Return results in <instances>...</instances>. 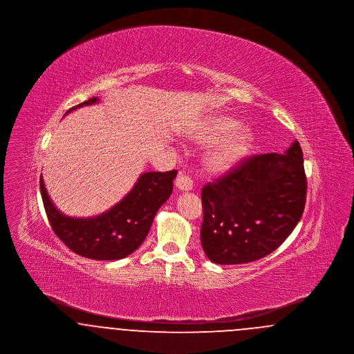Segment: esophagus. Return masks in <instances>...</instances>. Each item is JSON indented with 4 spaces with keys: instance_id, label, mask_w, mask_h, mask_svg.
<instances>
[{
    "instance_id": "esophagus-1",
    "label": "esophagus",
    "mask_w": 354,
    "mask_h": 354,
    "mask_svg": "<svg viewBox=\"0 0 354 354\" xmlns=\"http://www.w3.org/2000/svg\"><path fill=\"white\" fill-rule=\"evenodd\" d=\"M175 185L182 191H189L192 188V185H194V182H192V179L188 175H185L183 172H179Z\"/></svg>"
}]
</instances>
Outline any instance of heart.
<instances>
[{
	"label": "heart",
	"mask_w": 354,
	"mask_h": 354,
	"mask_svg": "<svg viewBox=\"0 0 354 354\" xmlns=\"http://www.w3.org/2000/svg\"><path fill=\"white\" fill-rule=\"evenodd\" d=\"M237 126L239 123L235 119L214 118L205 123L202 131L198 135V139L205 143L215 142L229 135L207 155L205 162L211 171L223 172L231 169L248 151L252 140L251 133L247 129H240L235 131Z\"/></svg>",
	"instance_id": "obj_1"
}]
</instances>
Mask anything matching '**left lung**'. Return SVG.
I'll return each instance as SVG.
<instances>
[{
    "label": "left lung",
    "mask_w": 354,
    "mask_h": 354,
    "mask_svg": "<svg viewBox=\"0 0 354 354\" xmlns=\"http://www.w3.org/2000/svg\"><path fill=\"white\" fill-rule=\"evenodd\" d=\"M305 201L306 175L297 140L286 153L243 158L203 185V251L225 266L263 259L292 234Z\"/></svg>",
    "instance_id": "obj_1"
}]
</instances>
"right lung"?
Returning a JSON list of instances; mask_svg holds the SVG:
<instances>
[{
	"label": "right lung",
	"mask_w": 354,
	"mask_h": 354,
	"mask_svg": "<svg viewBox=\"0 0 354 354\" xmlns=\"http://www.w3.org/2000/svg\"><path fill=\"white\" fill-rule=\"evenodd\" d=\"M97 101L95 97L90 98L68 113ZM176 174V169L143 174L122 202L91 219L62 215L50 202L42 176L39 188L51 230L70 251L93 260H119L136 251L145 241L155 214L172 192Z\"/></svg>",
	"instance_id": "obj_1"
}]
</instances>
